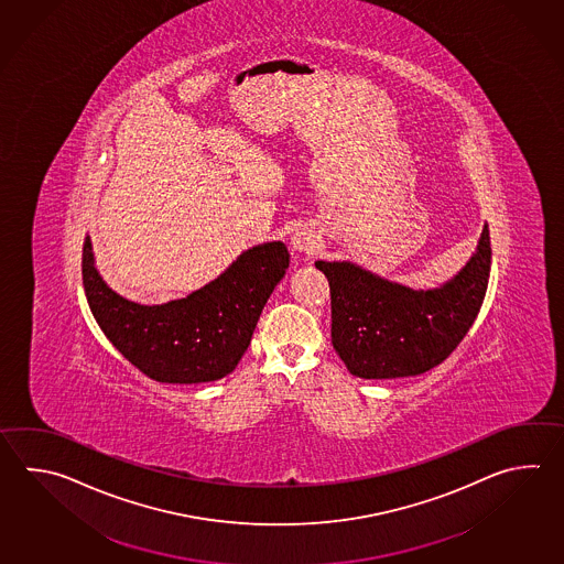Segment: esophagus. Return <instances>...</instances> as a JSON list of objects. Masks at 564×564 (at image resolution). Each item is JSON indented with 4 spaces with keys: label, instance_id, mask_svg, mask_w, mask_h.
<instances>
[{
    "label": "esophagus",
    "instance_id": "1",
    "mask_svg": "<svg viewBox=\"0 0 564 564\" xmlns=\"http://www.w3.org/2000/svg\"><path fill=\"white\" fill-rule=\"evenodd\" d=\"M293 247L300 253H313L317 247V239L315 235H311L310 230H300L293 235Z\"/></svg>",
    "mask_w": 564,
    "mask_h": 564
}]
</instances>
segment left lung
<instances>
[{
  "label": "left lung",
  "mask_w": 564,
  "mask_h": 564,
  "mask_svg": "<svg viewBox=\"0 0 564 564\" xmlns=\"http://www.w3.org/2000/svg\"><path fill=\"white\" fill-rule=\"evenodd\" d=\"M490 230L444 288L414 291L351 263L315 267L329 281L332 344L347 369L366 380L417 376L460 345L482 307L490 276Z\"/></svg>",
  "instance_id": "left-lung-1"
}]
</instances>
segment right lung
<instances>
[{
  "instance_id": "add662e5",
  "label": "right lung",
  "mask_w": 564,
  "mask_h": 564,
  "mask_svg": "<svg viewBox=\"0 0 564 564\" xmlns=\"http://www.w3.org/2000/svg\"><path fill=\"white\" fill-rule=\"evenodd\" d=\"M288 267V247L264 242L188 297L149 307L116 295L104 283L88 237L82 249L84 291L100 329L134 368L162 383H203L229 376Z\"/></svg>"
}]
</instances>
